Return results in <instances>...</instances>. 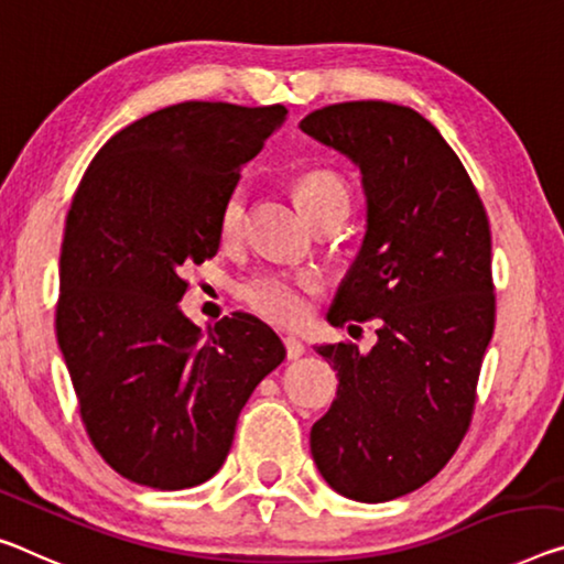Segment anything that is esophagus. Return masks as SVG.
I'll return each instance as SVG.
<instances>
[{"instance_id":"1","label":"esophagus","mask_w":564,"mask_h":564,"mask_svg":"<svg viewBox=\"0 0 564 564\" xmlns=\"http://www.w3.org/2000/svg\"><path fill=\"white\" fill-rule=\"evenodd\" d=\"M284 350H288V360H297L305 355V345L297 337H284Z\"/></svg>"}]
</instances>
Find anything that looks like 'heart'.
<instances>
[{
  "label": "heart",
  "instance_id": "obj_1",
  "mask_svg": "<svg viewBox=\"0 0 564 564\" xmlns=\"http://www.w3.org/2000/svg\"><path fill=\"white\" fill-rule=\"evenodd\" d=\"M294 202L300 212L312 216L330 206H340L348 212V186L333 171L315 169L305 171L294 181ZM247 209V188L237 184L227 194L219 212V234L221 239H234L241 231ZM315 292V284L307 276L267 272L249 276L239 284V297L252 307L257 315L270 319L274 325H300L310 312V294Z\"/></svg>",
  "mask_w": 564,
  "mask_h": 564
}]
</instances>
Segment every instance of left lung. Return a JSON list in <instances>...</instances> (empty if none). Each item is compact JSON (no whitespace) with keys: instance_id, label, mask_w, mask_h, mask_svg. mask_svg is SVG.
I'll list each match as a JSON object with an SVG mask.
<instances>
[{"instance_id":"1","label":"left lung","mask_w":564,"mask_h":564,"mask_svg":"<svg viewBox=\"0 0 564 564\" xmlns=\"http://www.w3.org/2000/svg\"><path fill=\"white\" fill-rule=\"evenodd\" d=\"M300 128L360 169L368 204L327 319H380L370 352L317 348L340 386L310 452L337 494L376 505L433 479L469 431L497 312L489 219L452 145L411 108L337 102Z\"/></svg>"}]
</instances>
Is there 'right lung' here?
I'll use <instances>...</instances> for the list:
<instances>
[{
  "mask_svg": "<svg viewBox=\"0 0 564 564\" xmlns=\"http://www.w3.org/2000/svg\"><path fill=\"white\" fill-rule=\"evenodd\" d=\"M288 108L188 100L118 131L67 212L55 330L85 431L120 476L188 489L221 469L245 403L284 360L247 312L206 340L184 264L219 252V212Z\"/></svg>",
  "mask_w": 564,
  "mask_h": 564,
  "instance_id": "right-lung-1",
  "label": "right lung"
}]
</instances>
